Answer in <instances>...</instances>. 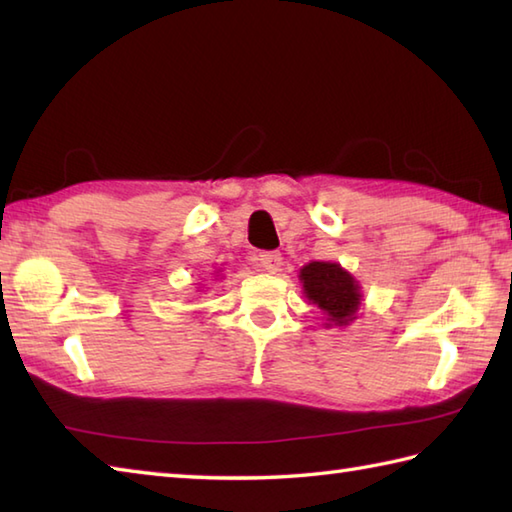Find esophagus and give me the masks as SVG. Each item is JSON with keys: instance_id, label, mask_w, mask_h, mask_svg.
I'll return each mask as SVG.
<instances>
[{"instance_id": "34e87169", "label": "esophagus", "mask_w": 512, "mask_h": 512, "mask_svg": "<svg viewBox=\"0 0 512 512\" xmlns=\"http://www.w3.org/2000/svg\"><path fill=\"white\" fill-rule=\"evenodd\" d=\"M258 260H260V267L271 271V274H276V271H280V265H283V256L278 252H263Z\"/></svg>"}]
</instances>
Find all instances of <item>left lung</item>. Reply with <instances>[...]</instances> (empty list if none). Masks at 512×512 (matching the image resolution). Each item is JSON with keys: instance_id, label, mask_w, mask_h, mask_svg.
<instances>
[{"instance_id": "left-lung-1", "label": "left lung", "mask_w": 512, "mask_h": 512, "mask_svg": "<svg viewBox=\"0 0 512 512\" xmlns=\"http://www.w3.org/2000/svg\"><path fill=\"white\" fill-rule=\"evenodd\" d=\"M302 294L325 316V327H347L358 318L362 287L351 271L331 260H311L300 269Z\"/></svg>"}]
</instances>
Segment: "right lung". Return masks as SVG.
Masks as SVG:
<instances>
[{
	"label": "right lung",
	"mask_w": 512,
	"mask_h": 512,
	"mask_svg": "<svg viewBox=\"0 0 512 512\" xmlns=\"http://www.w3.org/2000/svg\"><path fill=\"white\" fill-rule=\"evenodd\" d=\"M218 274H221V269H216V271H214V276H218Z\"/></svg>",
	"instance_id": "right-lung-1"
}]
</instances>
